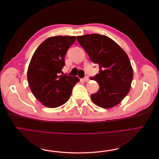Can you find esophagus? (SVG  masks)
<instances>
[{
    "label": "esophagus",
    "mask_w": 159,
    "mask_h": 159,
    "mask_svg": "<svg viewBox=\"0 0 159 159\" xmlns=\"http://www.w3.org/2000/svg\"><path fill=\"white\" fill-rule=\"evenodd\" d=\"M81 81H84V82H88V81H89V78L88 77H85L83 79H81Z\"/></svg>",
    "instance_id": "34e87169"
}]
</instances>
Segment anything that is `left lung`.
I'll return each instance as SVG.
<instances>
[{
    "label": "left lung",
    "instance_id": "obj_1",
    "mask_svg": "<svg viewBox=\"0 0 159 159\" xmlns=\"http://www.w3.org/2000/svg\"><path fill=\"white\" fill-rule=\"evenodd\" d=\"M91 61L99 65V90L91 95L93 102L102 108L119 104L128 94L133 78L131 62L125 52L110 38L98 34L77 36Z\"/></svg>",
    "mask_w": 159,
    "mask_h": 159
}]
</instances>
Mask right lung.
<instances>
[{
    "mask_svg": "<svg viewBox=\"0 0 159 159\" xmlns=\"http://www.w3.org/2000/svg\"><path fill=\"white\" fill-rule=\"evenodd\" d=\"M75 36H57L47 38L34 53L27 78L33 95L46 107L61 106L70 99L80 81L78 77L61 75L65 56L75 41Z\"/></svg>",
    "mask_w": 159,
    "mask_h": 159,
    "instance_id": "obj_1",
    "label": "right lung"
}]
</instances>
